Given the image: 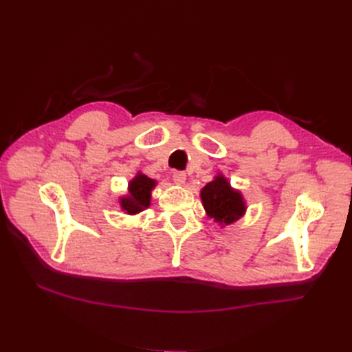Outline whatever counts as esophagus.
Segmentation results:
<instances>
[{
	"label": "esophagus",
	"mask_w": 352,
	"mask_h": 352,
	"mask_svg": "<svg viewBox=\"0 0 352 352\" xmlns=\"http://www.w3.org/2000/svg\"><path fill=\"white\" fill-rule=\"evenodd\" d=\"M173 180H175V184L176 185H185V182H186V175H185V172H175L173 173Z\"/></svg>",
	"instance_id": "obj_1"
}]
</instances>
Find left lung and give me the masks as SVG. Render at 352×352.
Masks as SVG:
<instances>
[{"instance_id": "obj_1", "label": "left lung", "mask_w": 352, "mask_h": 352, "mask_svg": "<svg viewBox=\"0 0 352 352\" xmlns=\"http://www.w3.org/2000/svg\"><path fill=\"white\" fill-rule=\"evenodd\" d=\"M201 201L207 216L223 226L239 220L247 210L242 194L233 189L223 175H217L201 189Z\"/></svg>"}]
</instances>
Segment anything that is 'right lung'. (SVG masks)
<instances>
[{
  "instance_id": "obj_1",
  "label": "right lung",
  "mask_w": 352,
  "mask_h": 352,
  "mask_svg": "<svg viewBox=\"0 0 352 352\" xmlns=\"http://www.w3.org/2000/svg\"><path fill=\"white\" fill-rule=\"evenodd\" d=\"M155 185L157 182L154 179L138 173L129 182V188H127L129 192L120 198L122 210H124L127 214H138L140 211L150 207L151 190Z\"/></svg>"
}]
</instances>
